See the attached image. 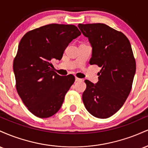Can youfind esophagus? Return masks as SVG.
Returning <instances> with one entry per match:
<instances>
[{
  "label": "esophagus",
  "mask_w": 148,
  "mask_h": 148,
  "mask_svg": "<svg viewBox=\"0 0 148 148\" xmlns=\"http://www.w3.org/2000/svg\"><path fill=\"white\" fill-rule=\"evenodd\" d=\"M75 81H76V82H80V81H82V79H79V78L76 77L75 78Z\"/></svg>",
  "instance_id": "34e87169"
}]
</instances>
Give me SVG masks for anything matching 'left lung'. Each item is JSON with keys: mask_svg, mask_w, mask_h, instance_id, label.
<instances>
[{"mask_svg": "<svg viewBox=\"0 0 148 148\" xmlns=\"http://www.w3.org/2000/svg\"><path fill=\"white\" fill-rule=\"evenodd\" d=\"M92 47L90 64L101 67L99 81L86 80L82 99L87 111L98 118H108L120 109L130 95L136 61L128 38L103 23L79 24Z\"/></svg>", "mask_w": 148, "mask_h": 148, "instance_id": "obj_1", "label": "left lung"}]
</instances>
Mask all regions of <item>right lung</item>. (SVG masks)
<instances>
[{
    "instance_id": "add662e5",
    "label": "right lung",
    "mask_w": 148,
    "mask_h": 148,
    "mask_svg": "<svg viewBox=\"0 0 148 148\" xmlns=\"http://www.w3.org/2000/svg\"><path fill=\"white\" fill-rule=\"evenodd\" d=\"M81 34L74 25L52 23L30 30L22 37L13 62L16 88L35 116L49 118L62 106L75 78L58 75L53 71L51 62L61 60L66 47Z\"/></svg>"
}]
</instances>
